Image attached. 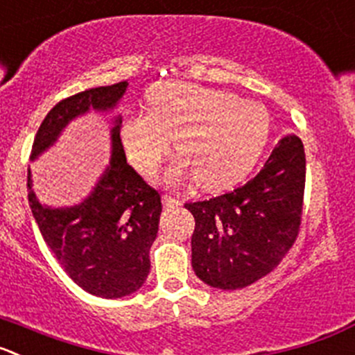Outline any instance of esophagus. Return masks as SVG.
Masks as SVG:
<instances>
[{
    "instance_id": "34e87169",
    "label": "esophagus",
    "mask_w": 355,
    "mask_h": 355,
    "mask_svg": "<svg viewBox=\"0 0 355 355\" xmlns=\"http://www.w3.org/2000/svg\"><path fill=\"white\" fill-rule=\"evenodd\" d=\"M162 203H164V207H166V208H175V207H178V205H180V201H178L177 198L164 194V196H162Z\"/></svg>"
}]
</instances>
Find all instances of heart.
Instances as JSON below:
<instances>
[{"mask_svg": "<svg viewBox=\"0 0 355 355\" xmlns=\"http://www.w3.org/2000/svg\"><path fill=\"white\" fill-rule=\"evenodd\" d=\"M148 114L121 122V141L132 166L152 175L170 154L168 184L194 178L205 191H220L248 175L270 138L264 107L218 89L187 82H161L147 92Z\"/></svg>", "mask_w": 355, "mask_h": 355, "instance_id": "obj_1", "label": "heart"}]
</instances>
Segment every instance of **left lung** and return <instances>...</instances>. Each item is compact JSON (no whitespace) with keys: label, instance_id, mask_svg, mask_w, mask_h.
<instances>
[{"label":"left lung","instance_id":"left-lung-1","mask_svg":"<svg viewBox=\"0 0 355 355\" xmlns=\"http://www.w3.org/2000/svg\"><path fill=\"white\" fill-rule=\"evenodd\" d=\"M303 141L287 135L263 170L231 193L185 203L193 214V270L217 289H243L280 264L300 233L303 211Z\"/></svg>","mask_w":355,"mask_h":355}]
</instances>
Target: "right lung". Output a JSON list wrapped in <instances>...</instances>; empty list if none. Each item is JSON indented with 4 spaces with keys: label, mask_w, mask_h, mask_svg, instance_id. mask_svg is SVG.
Listing matches in <instances>:
<instances>
[{
    "label": "right lung",
    "mask_w": 355,
    "mask_h": 355,
    "mask_svg": "<svg viewBox=\"0 0 355 355\" xmlns=\"http://www.w3.org/2000/svg\"><path fill=\"white\" fill-rule=\"evenodd\" d=\"M128 82L87 89L62 99L40 124L31 161L55 144L62 129L89 110H114ZM121 115L112 128V157L80 205L52 208L40 203L28 170V200L43 240L73 282L99 297H122L144 286L150 247L157 236L161 196L125 161Z\"/></svg>",
    "instance_id": "right-lung-1"
}]
</instances>
